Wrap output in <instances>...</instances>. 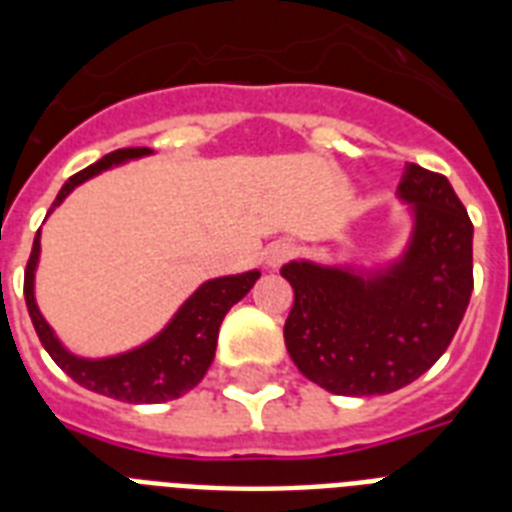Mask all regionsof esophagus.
<instances>
[{
	"mask_svg": "<svg viewBox=\"0 0 512 512\" xmlns=\"http://www.w3.org/2000/svg\"><path fill=\"white\" fill-rule=\"evenodd\" d=\"M292 255H295V247H292V244H287V241H276V244H271V247L265 249V263L271 265V268H279V265H284L287 260H292Z\"/></svg>",
	"mask_w": 512,
	"mask_h": 512,
	"instance_id": "34e87169",
	"label": "esophagus"
}]
</instances>
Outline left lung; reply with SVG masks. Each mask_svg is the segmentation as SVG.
<instances>
[{
  "instance_id": "left-lung-1",
  "label": "left lung",
  "mask_w": 512,
  "mask_h": 512,
  "mask_svg": "<svg viewBox=\"0 0 512 512\" xmlns=\"http://www.w3.org/2000/svg\"><path fill=\"white\" fill-rule=\"evenodd\" d=\"M398 196L412 244L388 271L289 263L295 289L284 342L297 369L337 396H382L425 374L449 348L473 292V223L452 183L406 164Z\"/></svg>"
}]
</instances>
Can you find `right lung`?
Instances as JSON below:
<instances>
[{"mask_svg": "<svg viewBox=\"0 0 512 512\" xmlns=\"http://www.w3.org/2000/svg\"><path fill=\"white\" fill-rule=\"evenodd\" d=\"M146 154H151L148 148H119V151H111L100 162L90 164L87 170L68 177L66 185L60 188L58 199L52 201V207H58L60 201L66 199L68 193L74 191L79 183H84L87 177L98 175V172L108 170L114 164H122L127 159H138V156ZM36 260H39V233H36L31 257H28L23 295H26L31 324H34L44 350L82 388L100 393V396L116 398V401H127V404H162V401L180 398L183 393L196 388L201 377L207 374L212 358H215L217 332H220L225 313L231 311V305L239 303L241 297L255 287V281L260 279V271H249L239 273V276H223V279L207 281V284H201L185 300L183 308L175 313V319L154 340L130 350V353H122V356L90 361V358L71 356L60 345L58 337L52 335L50 324L42 319V313L36 308Z\"/></svg>", "mask_w": 512, "mask_h": 512, "instance_id": "obj_1", "label": "right lung"}]
</instances>
